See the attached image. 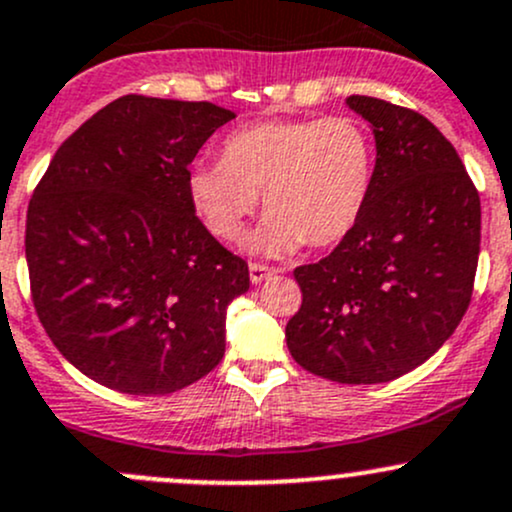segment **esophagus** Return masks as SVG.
I'll return each mask as SVG.
<instances>
[{
  "label": "esophagus",
  "mask_w": 512,
  "mask_h": 512,
  "mask_svg": "<svg viewBox=\"0 0 512 512\" xmlns=\"http://www.w3.org/2000/svg\"><path fill=\"white\" fill-rule=\"evenodd\" d=\"M272 274H277V269L265 267V265H257V262H250V282L255 284V286L265 282V279L272 277Z\"/></svg>",
  "instance_id": "esophagus-1"
}]
</instances>
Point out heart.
Masks as SVG:
<instances>
[{
	"instance_id": "heart-1",
	"label": "heart",
	"mask_w": 512,
	"mask_h": 512,
	"mask_svg": "<svg viewBox=\"0 0 512 512\" xmlns=\"http://www.w3.org/2000/svg\"><path fill=\"white\" fill-rule=\"evenodd\" d=\"M376 150L352 116L260 121L223 140L221 160L189 167L194 211L216 238L243 240L247 218L269 211L247 245L255 255L284 257L306 243L345 240L372 199Z\"/></svg>"
}]
</instances>
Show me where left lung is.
Segmentation results:
<instances>
[{
    "mask_svg": "<svg viewBox=\"0 0 512 512\" xmlns=\"http://www.w3.org/2000/svg\"><path fill=\"white\" fill-rule=\"evenodd\" d=\"M345 104L374 133L372 199L328 257L294 269L303 301L286 345L323 379L384 384L420 367L462 323L481 201L454 145L418 111L359 94Z\"/></svg>",
    "mask_w": 512,
    "mask_h": 512,
    "instance_id": "left-lung-1",
    "label": "left lung"
}]
</instances>
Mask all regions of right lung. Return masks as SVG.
Listing matches in <instances>:
<instances>
[{
  "mask_svg": "<svg viewBox=\"0 0 512 512\" xmlns=\"http://www.w3.org/2000/svg\"><path fill=\"white\" fill-rule=\"evenodd\" d=\"M233 111L128 94L58 148L26 216L33 306L72 367L131 396L194 384L223 359L245 260L196 218L189 165Z\"/></svg>",
  "mask_w": 512,
  "mask_h": 512,
  "instance_id": "right-lung-1",
  "label": "right lung"
}]
</instances>
